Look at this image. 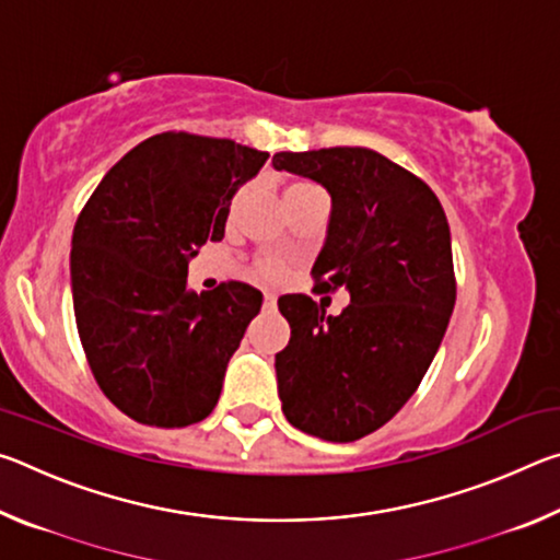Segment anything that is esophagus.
I'll use <instances>...</instances> for the list:
<instances>
[{"mask_svg":"<svg viewBox=\"0 0 560 560\" xmlns=\"http://www.w3.org/2000/svg\"><path fill=\"white\" fill-rule=\"evenodd\" d=\"M264 308H277V296H273V293H264Z\"/></svg>","mask_w":560,"mask_h":560,"instance_id":"1","label":"esophagus"}]
</instances>
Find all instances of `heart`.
Listing matches in <instances>:
<instances>
[{"instance_id":"1","label":"heart","mask_w":560,"mask_h":560,"mask_svg":"<svg viewBox=\"0 0 560 560\" xmlns=\"http://www.w3.org/2000/svg\"><path fill=\"white\" fill-rule=\"evenodd\" d=\"M303 189H311V185H306V183L289 185L287 195H283V200H287V197H291V195H296V192H303ZM240 205H242V195H234V200L230 202V220L236 214V210H240ZM254 273H257V277L264 279V281H283V279H287V273H289V267L279 259H259L257 264H254Z\"/></svg>"}]
</instances>
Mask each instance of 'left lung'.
<instances>
[{
	"label": "left lung",
	"instance_id": "obj_1",
	"mask_svg": "<svg viewBox=\"0 0 560 560\" xmlns=\"http://www.w3.org/2000/svg\"><path fill=\"white\" fill-rule=\"evenodd\" d=\"M273 167L311 177L330 195L314 291L346 289L350 303L279 299L289 346L277 353L281 410L301 432L355 442L410 400L447 330L457 283L450 224L438 195L368 148L277 153Z\"/></svg>",
	"mask_w": 560,
	"mask_h": 560
}]
</instances>
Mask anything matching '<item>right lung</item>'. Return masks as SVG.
Returning <instances> with one entry per match:
<instances>
[{"label": "right lung", "mask_w": 560, "mask_h": 560, "mask_svg": "<svg viewBox=\"0 0 560 560\" xmlns=\"http://www.w3.org/2000/svg\"><path fill=\"white\" fill-rule=\"evenodd\" d=\"M269 153L160 132L113 165L73 226L71 291L103 395L140 424L187 428L214 410L261 291L187 289V264L220 242L230 202Z\"/></svg>", "instance_id": "add662e5"}]
</instances>
